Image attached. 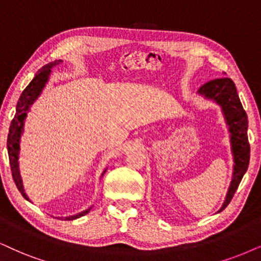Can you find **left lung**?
<instances>
[{
    "label": "left lung",
    "mask_w": 261,
    "mask_h": 261,
    "mask_svg": "<svg viewBox=\"0 0 261 261\" xmlns=\"http://www.w3.org/2000/svg\"><path fill=\"white\" fill-rule=\"evenodd\" d=\"M199 92L206 97L212 98L222 106L226 123L229 125V131L231 133L235 169H233V177L231 186L229 188V193L226 195V200L220 208V211H223L232 200L240 182L242 180L243 174L248 169L250 156V146L248 135H247L248 118H247L246 111L243 110L239 95H237L235 83L230 78L223 77L207 82L200 88Z\"/></svg>",
    "instance_id": "left-lung-1"
}]
</instances>
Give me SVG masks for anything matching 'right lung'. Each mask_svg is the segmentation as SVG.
<instances>
[{
    "label": "right lung",
    "instance_id": "add662e5",
    "mask_svg": "<svg viewBox=\"0 0 261 261\" xmlns=\"http://www.w3.org/2000/svg\"><path fill=\"white\" fill-rule=\"evenodd\" d=\"M61 60H55L47 64L45 66L39 70L37 73H36L35 78L30 82V84L25 88V90L21 92L20 97H19L18 105H16V112L14 118H13L11 126H9V133L7 137V149H8V156H9V165H11V171H12V177L13 180H14L16 188L20 191L21 195L25 197L26 200L28 196L24 193V189H22V184L20 180V176H19L18 171V153H19V138H20V135L22 133V126H24V121L26 117V112H28L29 107L34 103V101L38 97L39 92L42 91L44 84L47 83L48 75L50 73V68L53 66L59 65ZM89 212V210L84 211V212L77 214V216L68 217L66 218L67 220H73L75 218H79V217L84 216Z\"/></svg>",
    "mask_w": 261,
    "mask_h": 261
}]
</instances>
